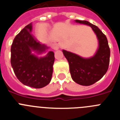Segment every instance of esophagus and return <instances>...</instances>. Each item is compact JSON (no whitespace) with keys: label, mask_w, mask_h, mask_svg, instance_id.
I'll return each instance as SVG.
<instances>
[{"label":"esophagus","mask_w":120,"mask_h":120,"mask_svg":"<svg viewBox=\"0 0 120 120\" xmlns=\"http://www.w3.org/2000/svg\"><path fill=\"white\" fill-rule=\"evenodd\" d=\"M52 47L55 50H57L59 49V46L57 44H52Z\"/></svg>","instance_id":"34e87169"}]
</instances>
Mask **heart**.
<instances>
[{
    "label": "heart",
    "mask_w": 120,
    "mask_h": 120,
    "mask_svg": "<svg viewBox=\"0 0 120 120\" xmlns=\"http://www.w3.org/2000/svg\"><path fill=\"white\" fill-rule=\"evenodd\" d=\"M47 26L46 24H42L40 26V29H39V33L41 34V35H45L46 32H47Z\"/></svg>",
    "instance_id": "obj_1"
}]
</instances>
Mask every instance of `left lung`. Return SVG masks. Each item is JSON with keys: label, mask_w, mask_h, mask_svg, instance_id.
Listing matches in <instances>:
<instances>
[{"label": "left lung", "mask_w": 120, "mask_h": 120, "mask_svg": "<svg viewBox=\"0 0 120 120\" xmlns=\"http://www.w3.org/2000/svg\"><path fill=\"white\" fill-rule=\"evenodd\" d=\"M75 22L91 27L98 40L97 51L94 56L87 58L65 50L62 52L69 64L72 79L81 85H91L101 79L108 71L110 49L106 37L97 26L85 20H76Z\"/></svg>", "instance_id": "obj_1"}]
</instances>
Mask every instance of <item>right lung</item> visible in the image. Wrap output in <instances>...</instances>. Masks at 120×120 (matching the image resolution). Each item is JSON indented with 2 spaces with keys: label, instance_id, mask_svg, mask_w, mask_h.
<instances>
[{
  "label": "right lung",
  "instance_id": "1",
  "mask_svg": "<svg viewBox=\"0 0 120 120\" xmlns=\"http://www.w3.org/2000/svg\"><path fill=\"white\" fill-rule=\"evenodd\" d=\"M32 23L24 27L14 39L11 48V64L15 75L24 85L41 88L52 79L55 56L49 51L43 57L32 53L47 52L49 48L37 41L31 33Z\"/></svg>",
  "mask_w": 120,
  "mask_h": 120
}]
</instances>
